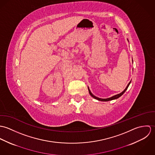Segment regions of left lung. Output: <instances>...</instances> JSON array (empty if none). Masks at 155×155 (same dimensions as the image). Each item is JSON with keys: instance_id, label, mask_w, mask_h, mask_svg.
I'll use <instances>...</instances> for the list:
<instances>
[{"instance_id": "8db88e82", "label": "left lung", "mask_w": 155, "mask_h": 155, "mask_svg": "<svg viewBox=\"0 0 155 155\" xmlns=\"http://www.w3.org/2000/svg\"><path fill=\"white\" fill-rule=\"evenodd\" d=\"M131 81H130V82H129V84H128V85L127 86L126 88L121 93H120V94H117V95H114V96H113V97H110V98H98V97L95 96L94 95L92 94V93L91 92V91H90V89L89 88V87H88V88L89 93V94L91 95V96L92 97H93L94 98H95V99H96V100H98V101H111V100H113L117 99V98H119L120 96H122V95L125 93V92L127 91V89H128V88L129 85H130V84H131Z\"/></svg>"}]
</instances>
